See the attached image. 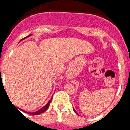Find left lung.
I'll return each mask as SVG.
<instances>
[{
    "mask_svg": "<svg viewBox=\"0 0 130 130\" xmlns=\"http://www.w3.org/2000/svg\"><path fill=\"white\" fill-rule=\"evenodd\" d=\"M73 111H74V112H75V113H76V114H77V115H78V113H77V112H76V111H75V109H74V108H73Z\"/></svg>",
    "mask_w": 130,
    "mask_h": 130,
    "instance_id": "obj_1",
    "label": "left lung"
}]
</instances>
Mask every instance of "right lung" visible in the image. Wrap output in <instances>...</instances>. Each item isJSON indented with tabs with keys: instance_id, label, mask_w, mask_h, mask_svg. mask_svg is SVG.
<instances>
[{
	"instance_id": "add662e5",
	"label": "right lung",
	"mask_w": 130,
	"mask_h": 130,
	"mask_svg": "<svg viewBox=\"0 0 130 130\" xmlns=\"http://www.w3.org/2000/svg\"><path fill=\"white\" fill-rule=\"evenodd\" d=\"M30 36H31V34H30V35L27 36H26V37L24 38L21 39V40H23V39H25V38H26L29 37ZM20 41H21V40H20ZM51 100H51V99L49 101V102H48V103H47V104H46V105H45L44 107H42V109H40L39 110V111H36V112H26V113H28V114H32V115H40V114H41V113H42V112H45V111H46V110L48 108H49V104H50V103H51ZM20 110H21V111H23V112H25V111H23V110H22V109H20Z\"/></svg>"
}]
</instances>
